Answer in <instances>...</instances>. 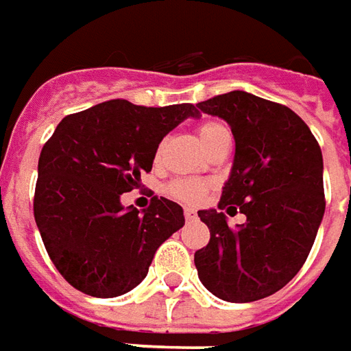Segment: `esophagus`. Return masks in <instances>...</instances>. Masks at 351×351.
Masks as SVG:
<instances>
[{
  "label": "esophagus",
  "mask_w": 351,
  "mask_h": 351,
  "mask_svg": "<svg viewBox=\"0 0 351 351\" xmlns=\"http://www.w3.org/2000/svg\"><path fill=\"white\" fill-rule=\"evenodd\" d=\"M184 217L190 221V219H195V209L194 207H184Z\"/></svg>",
  "instance_id": "34e87169"
}]
</instances>
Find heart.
I'll return each instance as SVG.
<instances>
[{
  "label": "heart",
  "mask_w": 351,
  "mask_h": 351,
  "mask_svg": "<svg viewBox=\"0 0 351 351\" xmlns=\"http://www.w3.org/2000/svg\"><path fill=\"white\" fill-rule=\"evenodd\" d=\"M230 130L225 123L221 121H204L202 125L197 126V136L202 140V144L206 149H209L211 145L215 144L221 136H228ZM161 159V145H157L156 154H154V161L159 163ZM207 184L202 180H195V178H176L171 184L167 186V194L171 197H175L178 202H186V204H195L199 202L204 194H206Z\"/></svg>",
  "instance_id": "heart-1"
}]
</instances>
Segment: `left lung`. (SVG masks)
Wrapping results in <instances>:
<instances>
[{"label":"left lung","instance_id":"obj_1","mask_svg":"<svg viewBox=\"0 0 351 351\" xmlns=\"http://www.w3.org/2000/svg\"><path fill=\"white\" fill-rule=\"evenodd\" d=\"M197 107L225 119L236 142L221 211H197L211 234L194 256L197 276L225 302H256L288 285L311 252L325 213L323 154L309 126L275 101L234 90ZM223 208H240L245 225L228 227Z\"/></svg>","mask_w":351,"mask_h":351}]
</instances>
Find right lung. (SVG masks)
Here are the masks:
<instances>
[{"label":"right lung","mask_w":351,"mask_h":351,"mask_svg":"<svg viewBox=\"0 0 351 351\" xmlns=\"http://www.w3.org/2000/svg\"><path fill=\"white\" fill-rule=\"evenodd\" d=\"M192 104L134 106L111 99L66 115L38 161L34 219L47 256L71 286L94 298L130 292L147 275L157 247L184 225L182 207L154 197L144 213L121 195L149 173L159 142Z\"/></svg>","instance_id":"add662e5"}]
</instances>
